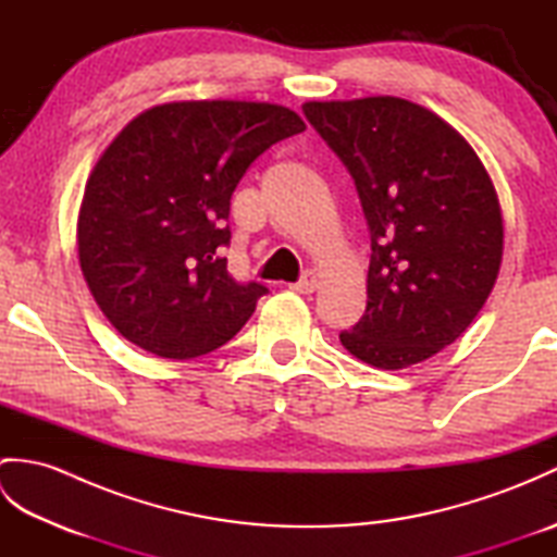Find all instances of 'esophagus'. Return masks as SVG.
<instances>
[{
  "instance_id": "esophagus-1",
  "label": "esophagus",
  "mask_w": 557,
  "mask_h": 557,
  "mask_svg": "<svg viewBox=\"0 0 557 557\" xmlns=\"http://www.w3.org/2000/svg\"><path fill=\"white\" fill-rule=\"evenodd\" d=\"M294 292H299V294H313L315 289H318V277H315V272H304V275L294 282V285H289Z\"/></svg>"
}]
</instances>
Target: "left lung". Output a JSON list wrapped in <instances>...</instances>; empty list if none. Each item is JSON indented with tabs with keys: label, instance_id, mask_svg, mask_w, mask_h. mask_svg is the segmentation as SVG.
I'll return each mask as SVG.
<instances>
[{
	"label": "left lung",
	"instance_id": "left-lung-1",
	"mask_svg": "<svg viewBox=\"0 0 557 557\" xmlns=\"http://www.w3.org/2000/svg\"><path fill=\"white\" fill-rule=\"evenodd\" d=\"M304 114L351 174L371 234L369 301L342 345L385 371L431 359L498 277L503 215L488 172L453 126L409 100L306 102Z\"/></svg>",
	"mask_w": 557,
	"mask_h": 557
}]
</instances>
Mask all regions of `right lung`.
I'll return each mask as SVG.
<instances>
[{
  "instance_id": "obj_1",
  "label": "right lung",
  "mask_w": 557,
  "mask_h": 557,
  "mask_svg": "<svg viewBox=\"0 0 557 557\" xmlns=\"http://www.w3.org/2000/svg\"><path fill=\"white\" fill-rule=\"evenodd\" d=\"M268 102L158 104L98 160L78 212V258L100 311L136 347L196 359L246 325L260 282H236L230 200L263 152L304 132Z\"/></svg>"
}]
</instances>
